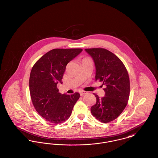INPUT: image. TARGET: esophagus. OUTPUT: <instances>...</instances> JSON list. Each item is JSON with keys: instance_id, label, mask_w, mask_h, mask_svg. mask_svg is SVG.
I'll return each instance as SVG.
<instances>
[{"instance_id": "obj_1", "label": "esophagus", "mask_w": 158, "mask_h": 158, "mask_svg": "<svg viewBox=\"0 0 158 158\" xmlns=\"http://www.w3.org/2000/svg\"><path fill=\"white\" fill-rule=\"evenodd\" d=\"M80 95H81V96H83V95H85L87 94V92L86 91H84V90H81V91H80Z\"/></svg>"}]
</instances>
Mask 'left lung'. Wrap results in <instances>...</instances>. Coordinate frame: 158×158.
<instances>
[{
    "label": "left lung",
    "mask_w": 158,
    "mask_h": 158,
    "mask_svg": "<svg viewBox=\"0 0 158 158\" xmlns=\"http://www.w3.org/2000/svg\"><path fill=\"white\" fill-rule=\"evenodd\" d=\"M92 58L96 69L95 80L102 81L105 96L100 98L90 108L93 116L106 123L118 118L127 106L130 95L129 77L121 60L110 51L103 48L86 49Z\"/></svg>",
    "instance_id": "obj_1"
}]
</instances>
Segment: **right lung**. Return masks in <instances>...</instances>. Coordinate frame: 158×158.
<instances>
[{
  "label": "right lung",
  "instance_id": "obj_1",
  "mask_svg": "<svg viewBox=\"0 0 158 158\" xmlns=\"http://www.w3.org/2000/svg\"><path fill=\"white\" fill-rule=\"evenodd\" d=\"M82 49H54L40 58L33 66L29 77V92L32 104L39 114L53 124L63 123L71 115L80 97L61 94L57 84L67 64L82 52Z\"/></svg>",
  "mask_w": 158,
  "mask_h": 158
}]
</instances>
